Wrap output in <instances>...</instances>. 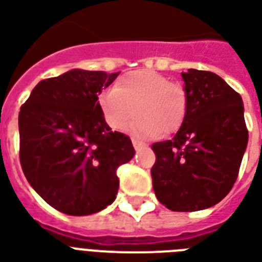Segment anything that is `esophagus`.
<instances>
[{
  "mask_svg": "<svg viewBox=\"0 0 262 262\" xmlns=\"http://www.w3.org/2000/svg\"><path fill=\"white\" fill-rule=\"evenodd\" d=\"M132 143H133L135 150H140V148H143V147H144V143H141V141H139V140H132Z\"/></svg>",
  "mask_w": 262,
  "mask_h": 262,
  "instance_id": "34e87169",
  "label": "esophagus"
}]
</instances>
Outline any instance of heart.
I'll use <instances>...</instances> for the list:
<instances>
[{
  "mask_svg": "<svg viewBox=\"0 0 262 262\" xmlns=\"http://www.w3.org/2000/svg\"><path fill=\"white\" fill-rule=\"evenodd\" d=\"M98 106L108 126L122 130L137 114L127 132L137 137L169 135L183 125L187 112V94L182 84L151 69L126 73L116 86L104 89Z\"/></svg>",
  "mask_w": 262,
  "mask_h": 262,
  "instance_id": "1",
  "label": "heart"
}]
</instances>
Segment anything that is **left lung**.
Returning a JSON list of instances; mask_svg holds the SVG:
<instances>
[{
    "label": "left lung",
    "instance_id": "left-lung-1",
    "mask_svg": "<svg viewBox=\"0 0 262 262\" xmlns=\"http://www.w3.org/2000/svg\"><path fill=\"white\" fill-rule=\"evenodd\" d=\"M187 94L183 125L172 140L154 143L152 187L172 211L218 204L237 179L249 132L242 97L212 72L182 73Z\"/></svg>",
    "mask_w": 262,
    "mask_h": 262
}]
</instances>
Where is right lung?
<instances>
[{"instance_id":"obj_1","label":"right lung","mask_w":262,"mask_h":262,"mask_svg":"<svg viewBox=\"0 0 262 262\" xmlns=\"http://www.w3.org/2000/svg\"><path fill=\"white\" fill-rule=\"evenodd\" d=\"M119 75L72 69L33 89L19 112L23 173L42 200L82 216L114 203L116 169L135 156L130 139L106 125L98 94Z\"/></svg>"}]
</instances>
